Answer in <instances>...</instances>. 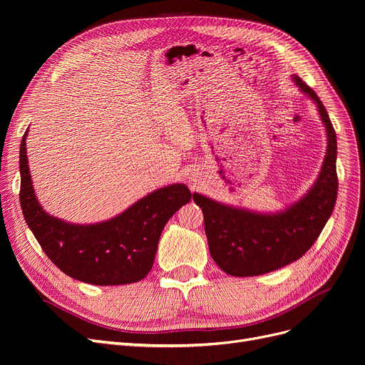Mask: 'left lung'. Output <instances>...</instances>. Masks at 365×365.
<instances>
[{"label": "left lung", "mask_w": 365, "mask_h": 365, "mask_svg": "<svg viewBox=\"0 0 365 365\" xmlns=\"http://www.w3.org/2000/svg\"><path fill=\"white\" fill-rule=\"evenodd\" d=\"M293 81L317 103L327 133V152L308 194L278 213L250 212L194 194L204 215L210 255L232 277L262 275L296 262L312 247L333 213L339 187L336 131L317 93L297 75Z\"/></svg>", "instance_id": "8db88e82"}]
</instances>
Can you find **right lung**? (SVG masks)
I'll use <instances>...</instances> for the list:
<instances>
[{
	"label": "right lung",
	"mask_w": 365,
	"mask_h": 365,
	"mask_svg": "<svg viewBox=\"0 0 365 365\" xmlns=\"http://www.w3.org/2000/svg\"><path fill=\"white\" fill-rule=\"evenodd\" d=\"M21 143V205L26 225L47 257L68 277L93 285H121L143 279L152 269L168 219L190 201L183 183L153 190L106 222L75 225L46 213L38 202Z\"/></svg>",
	"instance_id": "right-lung-1"
}]
</instances>
